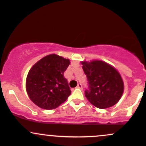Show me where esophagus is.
<instances>
[{"mask_svg": "<svg viewBox=\"0 0 146 146\" xmlns=\"http://www.w3.org/2000/svg\"><path fill=\"white\" fill-rule=\"evenodd\" d=\"M77 88H80V89H82V86L81 84H78V86H77Z\"/></svg>", "mask_w": 146, "mask_h": 146, "instance_id": "obj_1", "label": "esophagus"}]
</instances>
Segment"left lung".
<instances>
[{
	"instance_id": "8db88e82",
	"label": "left lung",
	"mask_w": 146,
	"mask_h": 146,
	"mask_svg": "<svg viewBox=\"0 0 146 146\" xmlns=\"http://www.w3.org/2000/svg\"><path fill=\"white\" fill-rule=\"evenodd\" d=\"M81 64L89 84V90L85 91L88 102L101 109L116 104L124 90L123 79L117 68L99 60L82 61Z\"/></svg>"
}]
</instances>
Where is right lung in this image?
I'll use <instances>...</instances> for the list:
<instances>
[{"instance_id": "right-lung-1", "label": "right lung", "mask_w": 146, "mask_h": 146, "mask_svg": "<svg viewBox=\"0 0 146 146\" xmlns=\"http://www.w3.org/2000/svg\"><path fill=\"white\" fill-rule=\"evenodd\" d=\"M70 60L57 54H50L38 61L31 68L26 78V90L30 100L45 110L56 108L70 95L64 72Z\"/></svg>"}]
</instances>
